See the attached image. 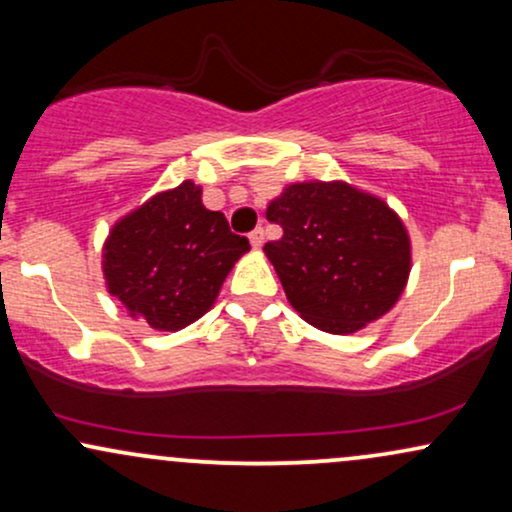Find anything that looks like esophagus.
<instances>
[{"mask_svg":"<svg viewBox=\"0 0 512 512\" xmlns=\"http://www.w3.org/2000/svg\"><path fill=\"white\" fill-rule=\"evenodd\" d=\"M250 243L255 245V248H260V245L264 243V228H255V231L250 233Z\"/></svg>","mask_w":512,"mask_h":512,"instance_id":"obj_1","label":"esophagus"}]
</instances>
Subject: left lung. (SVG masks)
I'll return each instance as SVG.
<instances>
[{
  "label": "left lung",
  "instance_id": "8db88e82",
  "mask_svg": "<svg viewBox=\"0 0 512 512\" xmlns=\"http://www.w3.org/2000/svg\"><path fill=\"white\" fill-rule=\"evenodd\" d=\"M284 236L264 245L286 298L322 332L383 317L409 276V236L383 199L346 182H298L267 207Z\"/></svg>",
  "mask_w": 512,
  "mask_h": 512
}]
</instances>
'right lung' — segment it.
Returning a JSON list of instances; mask_svg holds the SVG:
<instances>
[{"mask_svg": "<svg viewBox=\"0 0 512 512\" xmlns=\"http://www.w3.org/2000/svg\"><path fill=\"white\" fill-rule=\"evenodd\" d=\"M250 250L221 211L185 180L151 197L110 231L103 252L108 291L154 330H180L214 305L233 264Z\"/></svg>", "mask_w": 512, "mask_h": 512, "instance_id": "add662e5", "label": "right lung"}]
</instances>
